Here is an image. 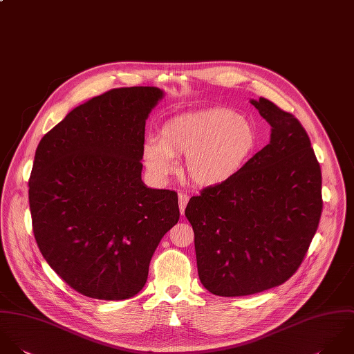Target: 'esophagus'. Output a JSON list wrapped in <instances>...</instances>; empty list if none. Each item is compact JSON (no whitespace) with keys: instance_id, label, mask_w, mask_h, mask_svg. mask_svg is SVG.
<instances>
[{"instance_id":"obj_1","label":"esophagus","mask_w":354,"mask_h":354,"mask_svg":"<svg viewBox=\"0 0 354 354\" xmlns=\"http://www.w3.org/2000/svg\"><path fill=\"white\" fill-rule=\"evenodd\" d=\"M189 196L187 194H185V193H179V196H178V200H179V209H180V213L183 214L185 213V208H186V205H187V203H189Z\"/></svg>"}]
</instances>
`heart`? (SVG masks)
<instances>
[{"mask_svg":"<svg viewBox=\"0 0 354 354\" xmlns=\"http://www.w3.org/2000/svg\"><path fill=\"white\" fill-rule=\"evenodd\" d=\"M257 145L259 134L250 120L217 108L169 120L161 130V140L145 143L143 160L154 178L164 179L178 169L176 156H185L194 183L216 186L234 178Z\"/></svg>","mask_w":354,"mask_h":354,"instance_id":"1","label":"heart"}]
</instances>
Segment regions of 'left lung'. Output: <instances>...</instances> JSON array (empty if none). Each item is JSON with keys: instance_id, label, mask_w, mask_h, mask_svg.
Masks as SVG:
<instances>
[{"instance_id": "8db88e82", "label": "left lung", "mask_w": 354, "mask_h": 354, "mask_svg": "<svg viewBox=\"0 0 354 354\" xmlns=\"http://www.w3.org/2000/svg\"><path fill=\"white\" fill-rule=\"evenodd\" d=\"M271 141L230 180L192 197L198 277L214 295L241 297L281 286L299 268L322 209V171L301 123L274 102L250 101Z\"/></svg>"}]
</instances>
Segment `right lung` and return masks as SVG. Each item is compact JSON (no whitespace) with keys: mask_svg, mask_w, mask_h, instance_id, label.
Masks as SVG:
<instances>
[{"mask_svg":"<svg viewBox=\"0 0 354 354\" xmlns=\"http://www.w3.org/2000/svg\"><path fill=\"white\" fill-rule=\"evenodd\" d=\"M157 87L112 88L76 106L39 142L28 180L37 245L77 292L118 301L143 288L151 256L179 220L178 194L141 178Z\"/></svg>","mask_w":354,"mask_h":354,"instance_id":"right-lung-1","label":"right lung"}]
</instances>
